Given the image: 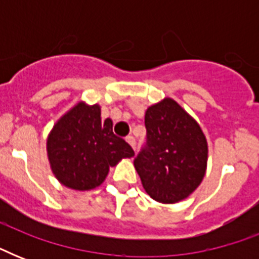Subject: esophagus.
I'll return each mask as SVG.
<instances>
[{
    "label": "esophagus",
    "mask_w": 259,
    "mask_h": 259,
    "mask_svg": "<svg viewBox=\"0 0 259 259\" xmlns=\"http://www.w3.org/2000/svg\"><path fill=\"white\" fill-rule=\"evenodd\" d=\"M126 141H127V144H129L132 148H133V150L136 152V140H134V137H132V136H129V137L126 138Z\"/></svg>",
    "instance_id": "obj_1"
}]
</instances>
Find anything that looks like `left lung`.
I'll list each match as a JSON object with an SVG mask.
<instances>
[{"label":"left lung","instance_id":"obj_1","mask_svg":"<svg viewBox=\"0 0 259 259\" xmlns=\"http://www.w3.org/2000/svg\"><path fill=\"white\" fill-rule=\"evenodd\" d=\"M148 145L134 160L142 187L162 204L184 200L200 185L208 144L200 125L172 98L145 111Z\"/></svg>","mask_w":259,"mask_h":259}]
</instances>
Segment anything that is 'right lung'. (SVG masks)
<instances>
[{"label":"right lung","mask_w":259,"mask_h":259,"mask_svg":"<svg viewBox=\"0 0 259 259\" xmlns=\"http://www.w3.org/2000/svg\"><path fill=\"white\" fill-rule=\"evenodd\" d=\"M47 156L55 177L74 191L99 187L123 158H132V146L113 133V121H102L101 106L75 103L55 122L47 137Z\"/></svg>","instance_id":"add662e5"}]
</instances>
